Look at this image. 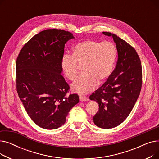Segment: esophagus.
I'll list each match as a JSON object with an SVG mask.
<instances>
[{"instance_id": "34e87169", "label": "esophagus", "mask_w": 159, "mask_h": 159, "mask_svg": "<svg viewBox=\"0 0 159 159\" xmlns=\"http://www.w3.org/2000/svg\"><path fill=\"white\" fill-rule=\"evenodd\" d=\"M79 98H80V101H82V102H86V101H89L88 97H87L86 96H82V95H80L79 97Z\"/></svg>"}]
</instances>
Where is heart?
Instances as JSON below:
<instances>
[{
	"instance_id": "1",
	"label": "heart",
	"mask_w": 159,
	"mask_h": 159,
	"mask_svg": "<svg viewBox=\"0 0 159 159\" xmlns=\"http://www.w3.org/2000/svg\"><path fill=\"white\" fill-rule=\"evenodd\" d=\"M116 50L109 42L86 40L73 47V54L65 53L61 61V68L70 80L76 78L80 66L82 74L71 86L74 92L88 93L98 84H102L110 77L116 61Z\"/></svg>"
}]
</instances>
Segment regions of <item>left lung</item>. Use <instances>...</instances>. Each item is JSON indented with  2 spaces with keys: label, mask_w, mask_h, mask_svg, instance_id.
<instances>
[{
  "label": "left lung",
  "mask_w": 159,
  "mask_h": 159,
  "mask_svg": "<svg viewBox=\"0 0 159 159\" xmlns=\"http://www.w3.org/2000/svg\"><path fill=\"white\" fill-rule=\"evenodd\" d=\"M111 37L116 44L118 61L116 68L104 84L89 97L98 104L93 116L97 126L110 129L123 122L131 113L142 87V66L135 49L116 35L102 32Z\"/></svg>",
  "instance_id": "1"
}]
</instances>
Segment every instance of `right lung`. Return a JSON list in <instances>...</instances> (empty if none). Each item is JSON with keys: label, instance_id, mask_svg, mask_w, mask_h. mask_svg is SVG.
Wrapping results in <instances>:
<instances>
[{"label": "right lung", "instance_id": "right-lung-1", "mask_svg": "<svg viewBox=\"0 0 159 159\" xmlns=\"http://www.w3.org/2000/svg\"><path fill=\"white\" fill-rule=\"evenodd\" d=\"M72 33L49 29L39 33L24 46L16 62V90L31 120L39 127H61L79 102L62 76L61 61Z\"/></svg>", "mask_w": 159, "mask_h": 159}]
</instances>
